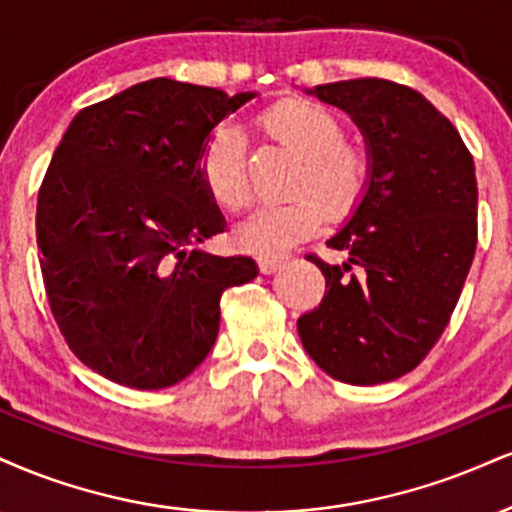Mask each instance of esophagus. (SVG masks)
<instances>
[{
    "label": "esophagus",
    "mask_w": 512,
    "mask_h": 512,
    "mask_svg": "<svg viewBox=\"0 0 512 512\" xmlns=\"http://www.w3.org/2000/svg\"><path fill=\"white\" fill-rule=\"evenodd\" d=\"M283 262H286L283 257H260V260H257V267H260L262 274H272L276 269H281Z\"/></svg>",
    "instance_id": "34e87169"
}]
</instances>
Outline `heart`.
Wrapping results in <instances>:
<instances>
[{"label":"heart","instance_id":"b5f03b06","mask_svg":"<svg viewBox=\"0 0 512 512\" xmlns=\"http://www.w3.org/2000/svg\"><path fill=\"white\" fill-rule=\"evenodd\" d=\"M262 128L300 157L291 181L295 197L257 209L238 226L236 243L255 255H279L331 221H346L365 205L374 183L369 150L346 138V126L331 109L310 100L274 104L262 114ZM202 183L219 207L240 212L250 205L252 188L245 166L243 135L219 123L197 157Z\"/></svg>","mask_w":512,"mask_h":512}]
</instances>
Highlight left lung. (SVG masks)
I'll use <instances>...</instances> for the list:
<instances>
[{
    "mask_svg": "<svg viewBox=\"0 0 512 512\" xmlns=\"http://www.w3.org/2000/svg\"><path fill=\"white\" fill-rule=\"evenodd\" d=\"M310 92L353 116L374 183L326 243L348 262L310 255L326 291L298 334L329 377L384 384L429 355L463 293L477 248L474 162L453 123L408 85L355 78Z\"/></svg>",
    "mask_w": 512,
    "mask_h": 512,
    "instance_id": "1",
    "label": "left lung"
}]
</instances>
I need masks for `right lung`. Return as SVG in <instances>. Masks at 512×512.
I'll list each match as a JSON object with an SVG mask.
<instances>
[{
	"label": "right lung",
	"instance_id": "right-lung-1",
	"mask_svg": "<svg viewBox=\"0 0 512 512\" xmlns=\"http://www.w3.org/2000/svg\"><path fill=\"white\" fill-rule=\"evenodd\" d=\"M255 92L155 78L80 109L38 193L42 283L61 336L128 389L186 379L219 334V300L257 276L250 257L197 245L224 231L197 157Z\"/></svg>",
	"mask_w": 512,
	"mask_h": 512
}]
</instances>
